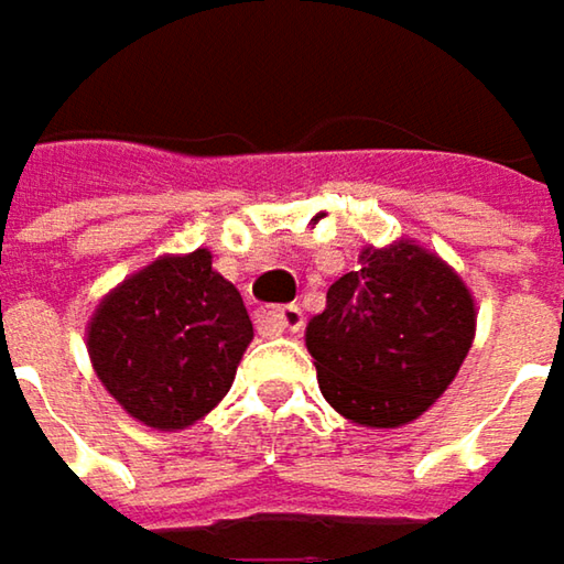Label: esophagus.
<instances>
[{
  "label": "esophagus",
  "mask_w": 564,
  "mask_h": 564,
  "mask_svg": "<svg viewBox=\"0 0 564 564\" xmlns=\"http://www.w3.org/2000/svg\"><path fill=\"white\" fill-rule=\"evenodd\" d=\"M262 324H265L269 330H275V334H295V330H302L305 315H302L299 305H282V308L262 312Z\"/></svg>",
  "instance_id": "esophagus-1"
}]
</instances>
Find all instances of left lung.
<instances>
[{
	"mask_svg": "<svg viewBox=\"0 0 564 564\" xmlns=\"http://www.w3.org/2000/svg\"><path fill=\"white\" fill-rule=\"evenodd\" d=\"M467 282L415 240L360 249V269L327 289L305 327L317 387L364 429L415 422L452 387L474 344Z\"/></svg>",
	"mask_w": 564,
	"mask_h": 564,
	"instance_id": "8db88e82",
	"label": "left lung"
}]
</instances>
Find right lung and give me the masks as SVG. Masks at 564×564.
Returning <instances> with one entry per match:
<instances>
[{
	"instance_id": "1",
	"label": "right lung",
	"mask_w": 564,
	"mask_h": 564,
	"mask_svg": "<svg viewBox=\"0 0 564 564\" xmlns=\"http://www.w3.org/2000/svg\"><path fill=\"white\" fill-rule=\"evenodd\" d=\"M252 321L210 249L159 256L109 289L87 324V354L106 392L142 425L177 432L234 387Z\"/></svg>"
}]
</instances>
